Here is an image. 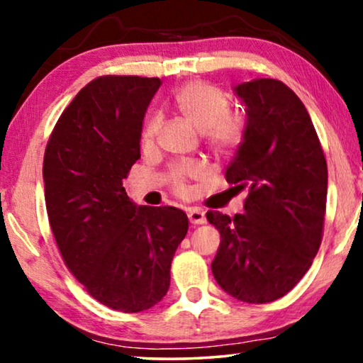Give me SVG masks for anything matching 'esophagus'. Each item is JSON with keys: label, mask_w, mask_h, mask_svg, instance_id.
Segmentation results:
<instances>
[{"label": "esophagus", "mask_w": 363, "mask_h": 363, "mask_svg": "<svg viewBox=\"0 0 363 363\" xmlns=\"http://www.w3.org/2000/svg\"><path fill=\"white\" fill-rule=\"evenodd\" d=\"M188 220H190L191 225H205L206 223V216L205 213H203L201 210H198V208H190L188 210Z\"/></svg>", "instance_id": "1"}]
</instances>
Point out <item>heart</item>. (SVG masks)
I'll list each match as a JSON object with an SVG mask.
<instances>
[{"mask_svg":"<svg viewBox=\"0 0 363 363\" xmlns=\"http://www.w3.org/2000/svg\"><path fill=\"white\" fill-rule=\"evenodd\" d=\"M177 107L196 128L206 133L210 147L218 153H228L240 145L245 135V121L230 111V96L223 89L203 81H191L177 94ZM162 118L153 117L143 132L147 145L155 140ZM200 167L195 163H182L172 168L170 182L177 193L186 191V180L200 177Z\"/></svg>","mask_w":363,"mask_h":363,"instance_id":"b5f03b06","label":"heart"}]
</instances>
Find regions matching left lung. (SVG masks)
Returning a JSON list of instances; mask_svg holds the SVG:
<instances>
[{
  "label": "left lung",
  "instance_id": "obj_1",
  "mask_svg": "<svg viewBox=\"0 0 363 363\" xmlns=\"http://www.w3.org/2000/svg\"><path fill=\"white\" fill-rule=\"evenodd\" d=\"M235 92L246 127L226 182L250 193L241 215L206 213L221 235L211 271L235 299L264 304L286 296L319 251L327 162L309 112L286 84L255 79Z\"/></svg>",
  "mask_w": 363,
  "mask_h": 363
}]
</instances>
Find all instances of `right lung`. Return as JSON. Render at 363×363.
I'll list each match as a JSON object with an SVG mask.
<instances>
[{"label":"right lung","mask_w":363,"mask_h":363,"mask_svg":"<svg viewBox=\"0 0 363 363\" xmlns=\"http://www.w3.org/2000/svg\"><path fill=\"white\" fill-rule=\"evenodd\" d=\"M158 77L102 76L61 113L44 152V198L69 271L101 304L142 312L170 287L188 218L173 206H137L122 182L140 158Z\"/></svg>","instance_id":"1"}]
</instances>
